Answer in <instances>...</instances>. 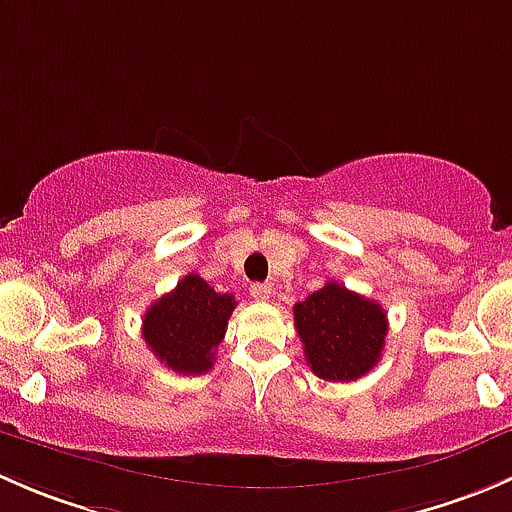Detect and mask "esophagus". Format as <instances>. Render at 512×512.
Returning <instances> with one entry per match:
<instances>
[{"instance_id": "1", "label": "esophagus", "mask_w": 512, "mask_h": 512, "mask_svg": "<svg viewBox=\"0 0 512 512\" xmlns=\"http://www.w3.org/2000/svg\"><path fill=\"white\" fill-rule=\"evenodd\" d=\"M250 294L257 302H267V299L272 297V285H267V282H255V285L250 287Z\"/></svg>"}]
</instances>
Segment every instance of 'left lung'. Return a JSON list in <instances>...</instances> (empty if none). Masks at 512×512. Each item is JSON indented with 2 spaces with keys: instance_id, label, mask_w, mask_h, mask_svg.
<instances>
[{
  "instance_id": "1",
  "label": "left lung",
  "mask_w": 512,
  "mask_h": 512,
  "mask_svg": "<svg viewBox=\"0 0 512 512\" xmlns=\"http://www.w3.org/2000/svg\"><path fill=\"white\" fill-rule=\"evenodd\" d=\"M294 329L319 379L354 381L379 364L389 322L379 302L327 282L294 304Z\"/></svg>"
}]
</instances>
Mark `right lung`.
<instances>
[{"instance_id":"obj_1","label":"right lung","mask_w":512,"mask_h":512,"mask_svg":"<svg viewBox=\"0 0 512 512\" xmlns=\"http://www.w3.org/2000/svg\"><path fill=\"white\" fill-rule=\"evenodd\" d=\"M235 304L232 294L215 292L203 277L190 272L173 292L148 307L143 339L175 374H205L213 369L215 349L223 342Z\"/></svg>"}]
</instances>
